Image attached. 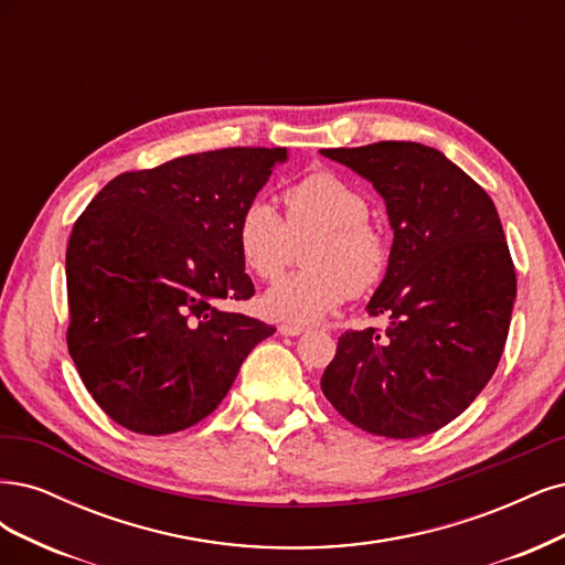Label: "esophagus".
<instances>
[{"mask_svg":"<svg viewBox=\"0 0 565 565\" xmlns=\"http://www.w3.org/2000/svg\"><path fill=\"white\" fill-rule=\"evenodd\" d=\"M307 329L305 326H298V323H281L279 326V333L281 335H302Z\"/></svg>","mask_w":565,"mask_h":565,"instance_id":"obj_1","label":"esophagus"}]
</instances>
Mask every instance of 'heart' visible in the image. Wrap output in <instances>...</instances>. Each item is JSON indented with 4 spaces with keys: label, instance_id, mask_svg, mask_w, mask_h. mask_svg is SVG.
<instances>
[{
    "label": "heart",
    "instance_id": "1",
    "mask_svg": "<svg viewBox=\"0 0 565 565\" xmlns=\"http://www.w3.org/2000/svg\"><path fill=\"white\" fill-rule=\"evenodd\" d=\"M286 213L253 196L234 223V242L253 277L271 284L296 260L305 267L263 298V312L319 321L342 302L373 290L390 269V242L369 221V199L333 171H315L284 190Z\"/></svg>",
    "mask_w": 565,
    "mask_h": 565
}]
</instances>
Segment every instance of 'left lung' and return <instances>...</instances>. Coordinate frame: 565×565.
Instances as JSON below:
<instances>
[{
  "instance_id": "left-lung-1",
  "label": "left lung",
  "mask_w": 565,
  "mask_h": 565,
  "mask_svg": "<svg viewBox=\"0 0 565 565\" xmlns=\"http://www.w3.org/2000/svg\"><path fill=\"white\" fill-rule=\"evenodd\" d=\"M371 180L394 244L369 315L390 329L338 338L321 390L333 408L387 439L455 420L493 377L516 298V271L493 199L439 150L382 140L321 150Z\"/></svg>"
}]
</instances>
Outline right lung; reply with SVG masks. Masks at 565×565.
<instances>
[{
	"label": "right lung",
	"mask_w": 565,
	"mask_h": 565,
	"mask_svg": "<svg viewBox=\"0 0 565 565\" xmlns=\"http://www.w3.org/2000/svg\"><path fill=\"white\" fill-rule=\"evenodd\" d=\"M286 148H225L113 178L70 234L67 350L94 402L136 434L211 415L275 326L217 309L256 288L234 242Z\"/></svg>",
	"instance_id": "1"
}]
</instances>
